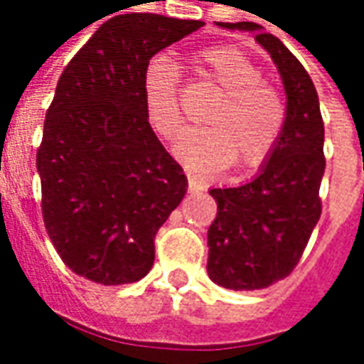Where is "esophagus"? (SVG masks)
<instances>
[{
	"label": "esophagus",
	"instance_id": "1",
	"mask_svg": "<svg viewBox=\"0 0 364 364\" xmlns=\"http://www.w3.org/2000/svg\"><path fill=\"white\" fill-rule=\"evenodd\" d=\"M188 192H190V194H194V192H196V186H194L192 178H190V186H188Z\"/></svg>",
	"mask_w": 364,
	"mask_h": 364
}]
</instances>
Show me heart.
I'll list each match as a JSON object with an SVG mask.
<instances>
[{
  "label": "heart",
  "mask_w": 364,
  "mask_h": 364,
  "mask_svg": "<svg viewBox=\"0 0 364 364\" xmlns=\"http://www.w3.org/2000/svg\"><path fill=\"white\" fill-rule=\"evenodd\" d=\"M188 68L214 84L220 97L200 128L176 146V156L192 170L210 174L236 162L240 172L264 164L287 128V102L277 85L262 80L260 65L230 46L196 51ZM142 97L146 118L162 140H178L184 132L180 74L156 58L144 68Z\"/></svg>",
  "instance_id": "obj_1"
}]
</instances>
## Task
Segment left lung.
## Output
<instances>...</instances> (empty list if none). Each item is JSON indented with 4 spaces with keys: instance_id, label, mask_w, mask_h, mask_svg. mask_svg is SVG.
<instances>
[{
    "instance_id": "1",
    "label": "left lung",
    "mask_w": 364,
    "mask_h": 364,
    "mask_svg": "<svg viewBox=\"0 0 364 364\" xmlns=\"http://www.w3.org/2000/svg\"><path fill=\"white\" fill-rule=\"evenodd\" d=\"M216 26L256 31L287 92V128L260 174L238 188H212L218 204L208 228V277L230 290H258L287 279L321 218L324 124L318 94L302 63L255 21Z\"/></svg>"
}]
</instances>
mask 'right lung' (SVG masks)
I'll use <instances>...</instances> for the list:
<instances>
[{"label":"right lung","instance_id":"obj_1","mask_svg":"<svg viewBox=\"0 0 364 364\" xmlns=\"http://www.w3.org/2000/svg\"><path fill=\"white\" fill-rule=\"evenodd\" d=\"M204 23L109 17L65 65L38 148L41 214L63 264L97 284H128L154 264V238L188 180L146 118L144 68Z\"/></svg>","mask_w":364,"mask_h":364}]
</instances>
